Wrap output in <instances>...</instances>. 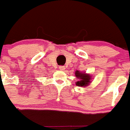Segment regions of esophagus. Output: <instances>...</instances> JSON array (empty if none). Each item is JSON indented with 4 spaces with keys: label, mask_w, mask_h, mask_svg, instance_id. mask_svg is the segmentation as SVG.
I'll return each mask as SVG.
<instances>
[{
    "label": "esophagus",
    "mask_w": 130,
    "mask_h": 130,
    "mask_svg": "<svg viewBox=\"0 0 130 130\" xmlns=\"http://www.w3.org/2000/svg\"><path fill=\"white\" fill-rule=\"evenodd\" d=\"M59 69L60 70H61V71H63V70H65V66H62V65H61V66H59Z\"/></svg>",
    "instance_id": "1"
}]
</instances>
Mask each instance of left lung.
I'll return each instance as SVG.
<instances>
[{
  "instance_id": "left-lung-1",
  "label": "left lung",
  "mask_w": 130,
  "mask_h": 130,
  "mask_svg": "<svg viewBox=\"0 0 130 130\" xmlns=\"http://www.w3.org/2000/svg\"><path fill=\"white\" fill-rule=\"evenodd\" d=\"M75 75L77 78L80 79V81L77 82V83H76V85H78V86H79V87H85L87 85H89V83H90L91 76L89 75L82 73L79 71H76Z\"/></svg>"
}]
</instances>
